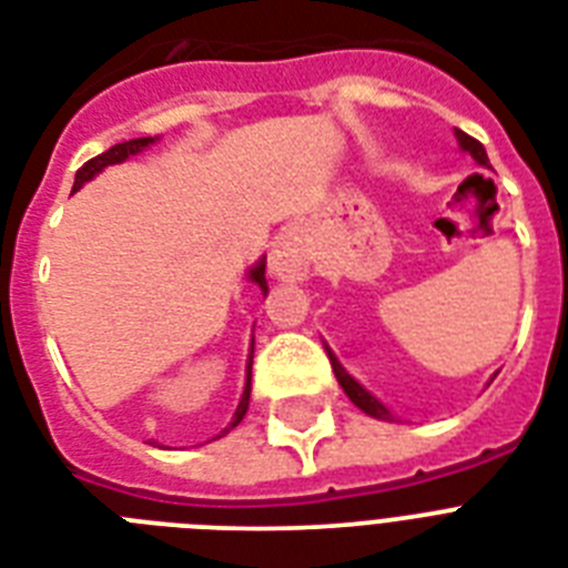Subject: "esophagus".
I'll return each mask as SVG.
<instances>
[{
    "label": "esophagus",
    "instance_id": "34e87169",
    "mask_svg": "<svg viewBox=\"0 0 568 568\" xmlns=\"http://www.w3.org/2000/svg\"><path fill=\"white\" fill-rule=\"evenodd\" d=\"M270 270H273L278 278L287 281H302L307 275V250L304 243L293 234H284L278 243H275L273 257H270Z\"/></svg>",
    "mask_w": 568,
    "mask_h": 568
}]
</instances>
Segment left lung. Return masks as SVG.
I'll return each mask as SVG.
<instances>
[{"mask_svg": "<svg viewBox=\"0 0 568 568\" xmlns=\"http://www.w3.org/2000/svg\"><path fill=\"white\" fill-rule=\"evenodd\" d=\"M456 135H458V142H462V148L467 150V153H470V156L476 159L479 165H487V153H485V148H481V142H476L473 135L462 133V130H456ZM327 357H331V365H334V374H336V379H339V386L345 388V395L351 397V403H354V406H359V409H363L365 415H372V418H379V420L392 418L386 406H383V403H379L374 395H368V392L359 386L357 379L351 377V374L342 368L339 359H336L331 351H327Z\"/></svg>", "mask_w": 568, "mask_h": 568, "instance_id": "left-lung-1", "label": "left lung"}]
</instances>
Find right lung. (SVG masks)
Instances as JSON below:
<instances>
[{
	"mask_svg": "<svg viewBox=\"0 0 568 568\" xmlns=\"http://www.w3.org/2000/svg\"><path fill=\"white\" fill-rule=\"evenodd\" d=\"M148 144H153V139H150V135H148V139H130V142L115 144V148H110V150H106V153H101V156L83 162V168H78V173H74L72 191L81 189L83 182L92 180V176H95L98 171H104L106 165H119V162H124V159L135 156V153H142V150L148 148ZM264 270H266V264H264V261H261V264H257L255 270H252V273H250V278L255 281L257 287H261L266 293ZM252 348H255V342H252ZM250 392H252V351H250V365H246V388H243V397H241V403H237V412H234L232 424H229L226 429H223V433H220V435H226L229 429H234V426L241 424L243 415H246V409H250ZM220 435H217V438H220Z\"/></svg>",
	"mask_w": 568,
	"mask_h": 568,
	"instance_id": "obj_1",
	"label": "right lung"
}]
</instances>
